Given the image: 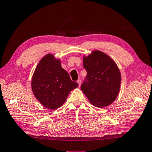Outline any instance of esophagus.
Wrapping results in <instances>:
<instances>
[{"instance_id": "esophagus-1", "label": "esophagus", "mask_w": 152, "mask_h": 152, "mask_svg": "<svg viewBox=\"0 0 152 152\" xmlns=\"http://www.w3.org/2000/svg\"><path fill=\"white\" fill-rule=\"evenodd\" d=\"M77 83L79 84V87H80V86H81V79H79V80H77Z\"/></svg>"}]
</instances>
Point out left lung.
<instances>
[{"instance_id": "left-lung-1", "label": "left lung", "mask_w": 152, "mask_h": 152, "mask_svg": "<svg viewBox=\"0 0 152 152\" xmlns=\"http://www.w3.org/2000/svg\"><path fill=\"white\" fill-rule=\"evenodd\" d=\"M83 67L87 71V81L81 89L94 107L104 108L111 104L119 94L121 73L114 60L100 50L83 56Z\"/></svg>"}]
</instances>
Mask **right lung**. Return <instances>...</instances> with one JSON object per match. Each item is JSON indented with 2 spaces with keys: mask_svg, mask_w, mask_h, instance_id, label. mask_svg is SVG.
<instances>
[{
  "mask_svg": "<svg viewBox=\"0 0 152 152\" xmlns=\"http://www.w3.org/2000/svg\"><path fill=\"white\" fill-rule=\"evenodd\" d=\"M62 68L61 60L51 53L43 57L31 78L34 95L45 108L55 110L64 104L69 94L78 87Z\"/></svg>",
  "mask_w": 152,
  "mask_h": 152,
  "instance_id": "right-lung-1",
  "label": "right lung"
}]
</instances>
